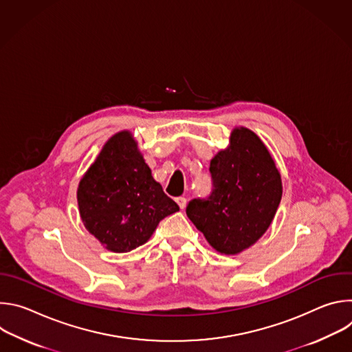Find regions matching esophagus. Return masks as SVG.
I'll use <instances>...</instances> for the list:
<instances>
[{"label": "esophagus", "instance_id": "esophagus-1", "mask_svg": "<svg viewBox=\"0 0 352 352\" xmlns=\"http://www.w3.org/2000/svg\"><path fill=\"white\" fill-rule=\"evenodd\" d=\"M175 202L178 204V206H179L181 209H185V206H186V199H185V197L179 196V197L175 199Z\"/></svg>", "mask_w": 352, "mask_h": 352}]
</instances>
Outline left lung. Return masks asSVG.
<instances>
[{"mask_svg": "<svg viewBox=\"0 0 352 352\" xmlns=\"http://www.w3.org/2000/svg\"><path fill=\"white\" fill-rule=\"evenodd\" d=\"M209 170L213 190L208 199H192L186 216L217 252L236 255L270 227L283 195L281 175L261 138L243 126L231 132Z\"/></svg>", "mask_w": 352, "mask_h": 352, "instance_id": "8db88e82", "label": "left lung"}]
</instances>
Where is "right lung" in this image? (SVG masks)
I'll return each instance as SVG.
<instances>
[{
    "label": "right lung",
    "instance_id": "obj_1",
    "mask_svg": "<svg viewBox=\"0 0 352 352\" xmlns=\"http://www.w3.org/2000/svg\"><path fill=\"white\" fill-rule=\"evenodd\" d=\"M76 196L86 230L117 254L146 243L164 217L179 210L152 177L129 131L107 140Z\"/></svg>",
    "mask_w": 352,
    "mask_h": 352
}]
</instances>
